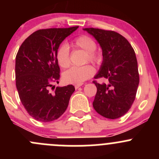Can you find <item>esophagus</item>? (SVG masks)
<instances>
[{
  "label": "esophagus",
  "instance_id": "obj_1",
  "mask_svg": "<svg viewBox=\"0 0 159 159\" xmlns=\"http://www.w3.org/2000/svg\"><path fill=\"white\" fill-rule=\"evenodd\" d=\"M81 86V84H75V89H78V88H80Z\"/></svg>",
  "mask_w": 159,
  "mask_h": 159
}]
</instances>
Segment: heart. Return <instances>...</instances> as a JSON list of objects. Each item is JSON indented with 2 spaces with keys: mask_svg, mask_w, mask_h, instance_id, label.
I'll list each match as a JSON object with an SVG mask.
<instances>
[{
  "mask_svg": "<svg viewBox=\"0 0 159 159\" xmlns=\"http://www.w3.org/2000/svg\"><path fill=\"white\" fill-rule=\"evenodd\" d=\"M72 46L75 48L81 49L86 52V61L98 63L101 61V55L95 51L96 42L92 38L88 35H81L74 40ZM57 61L62 68H68L70 65L69 48L67 44H62L57 51ZM94 68L87 65L82 67H72L63 74V79L68 84H81L93 76Z\"/></svg>",
  "mask_w": 159,
  "mask_h": 159,
  "instance_id": "b5f03b06",
  "label": "heart"
}]
</instances>
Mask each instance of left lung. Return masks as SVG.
Wrapping results in <instances>:
<instances>
[{
    "mask_svg": "<svg viewBox=\"0 0 159 159\" xmlns=\"http://www.w3.org/2000/svg\"><path fill=\"white\" fill-rule=\"evenodd\" d=\"M102 50L103 61L94 78H105L108 84L94 81L97 93L94 110L105 118L115 119L125 115L135 99L139 75L135 53L125 38L113 30L84 28Z\"/></svg>",
    "mask_w": 159,
    "mask_h": 159,
    "instance_id": "8db88e82",
    "label": "left lung"
}]
</instances>
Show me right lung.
<instances>
[{
	"label": "right lung",
	"mask_w": 159,
	"mask_h": 159,
	"mask_svg": "<svg viewBox=\"0 0 159 159\" xmlns=\"http://www.w3.org/2000/svg\"><path fill=\"white\" fill-rule=\"evenodd\" d=\"M78 28L38 30L25 40L17 51L16 87L22 105L37 121H54L68 108L75 87H57L54 93L49 88L60 78L56 57L59 46Z\"/></svg>",
	"instance_id": "add662e5"
}]
</instances>
